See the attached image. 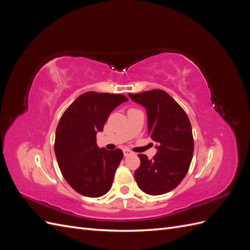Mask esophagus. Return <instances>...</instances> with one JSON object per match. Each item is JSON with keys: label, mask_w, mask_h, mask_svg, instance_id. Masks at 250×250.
I'll return each mask as SVG.
<instances>
[{"label": "esophagus", "mask_w": 250, "mask_h": 250, "mask_svg": "<svg viewBox=\"0 0 250 250\" xmlns=\"http://www.w3.org/2000/svg\"><path fill=\"white\" fill-rule=\"evenodd\" d=\"M123 153H124V156H129V155L133 154L132 151H131V150H129V149H127V148L123 149Z\"/></svg>", "instance_id": "esophagus-1"}]
</instances>
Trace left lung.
Listing matches in <instances>:
<instances>
[{
  "label": "left lung",
  "mask_w": 250,
  "mask_h": 250,
  "mask_svg": "<svg viewBox=\"0 0 250 250\" xmlns=\"http://www.w3.org/2000/svg\"><path fill=\"white\" fill-rule=\"evenodd\" d=\"M146 107L148 133L157 143L152 160L139 154L140 167L134 172L139 188L149 195L174 190L187 175L194 152L192 126L183 107L163 89L128 94Z\"/></svg>",
  "instance_id": "obj_1"
}]
</instances>
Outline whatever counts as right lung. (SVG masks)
<instances>
[{"instance_id": "add662e5", "label": "right lung", "mask_w": 250, "mask_h": 250, "mask_svg": "<svg viewBox=\"0 0 250 250\" xmlns=\"http://www.w3.org/2000/svg\"><path fill=\"white\" fill-rule=\"evenodd\" d=\"M128 101L121 94L87 92L80 95L60 118L54 150L65 181L86 197H100L111 188L123 158L121 149H99L96 134L102 131L110 112Z\"/></svg>"}]
</instances>
